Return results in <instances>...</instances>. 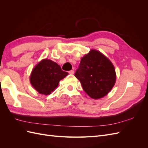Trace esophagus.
<instances>
[{"label":"esophagus","mask_w":148,"mask_h":148,"mask_svg":"<svg viewBox=\"0 0 148 148\" xmlns=\"http://www.w3.org/2000/svg\"><path fill=\"white\" fill-rule=\"evenodd\" d=\"M70 74H74V73H75V71L73 70H70L69 72Z\"/></svg>","instance_id":"esophagus-1"}]
</instances>
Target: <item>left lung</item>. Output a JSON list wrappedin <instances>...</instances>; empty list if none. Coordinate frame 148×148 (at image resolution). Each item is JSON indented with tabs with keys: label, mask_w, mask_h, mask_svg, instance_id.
<instances>
[{
	"label": "left lung",
	"mask_w": 148,
	"mask_h": 148,
	"mask_svg": "<svg viewBox=\"0 0 148 148\" xmlns=\"http://www.w3.org/2000/svg\"><path fill=\"white\" fill-rule=\"evenodd\" d=\"M83 90L94 99L106 96L115 85L116 73L114 65L104 54L91 49L83 57L75 74Z\"/></svg>",
	"instance_id": "obj_1"
}]
</instances>
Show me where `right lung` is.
<instances>
[{"instance_id": "1", "label": "right lung", "mask_w": 148, "mask_h": 148, "mask_svg": "<svg viewBox=\"0 0 148 148\" xmlns=\"http://www.w3.org/2000/svg\"><path fill=\"white\" fill-rule=\"evenodd\" d=\"M68 75L66 71L62 70L56 62L44 59L34 67L29 81L39 94L49 95L58 86L60 80Z\"/></svg>"}]
</instances>
